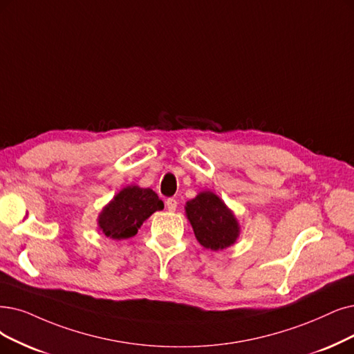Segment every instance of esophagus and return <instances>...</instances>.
I'll return each instance as SVG.
<instances>
[{"mask_svg": "<svg viewBox=\"0 0 354 354\" xmlns=\"http://www.w3.org/2000/svg\"><path fill=\"white\" fill-rule=\"evenodd\" d=\"M165 206L169 212H174L177 209V201L174 199V197H169V199H167V202H165Z\"/></svg>", "mask_w": 354, "mask_h": 354, "instance_id": "34e87169", "label": "esophagus"}]
</instances>
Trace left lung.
I'll return each mask as SVG.
<instances>
[{
	"instance_id": "left-lung-1",
	"label": "left lung",
	"mask_w": 354,
	"mask_h": 354,
	"mask_svg": "<svg viewBox=\"0 0 354 354\" xmlns=\"http://www.w3.org/2000/svg\"><path fill=\"white\" fill-rule=\"evenodd\" d=\"M186 216L196 239L207 250H223L232 245L239 236V225L232 210L212 192H201L189 201Z\"/></svg>"
}]
</instances>
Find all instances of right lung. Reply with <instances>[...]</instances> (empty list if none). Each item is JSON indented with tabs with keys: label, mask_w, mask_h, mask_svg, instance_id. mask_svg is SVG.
Masks as SVG:
<instances>
[{
	"label": "right lung",
	"mask_w": 354,
	"mask_h": 354,
	"mask_svg": "<svg viewBox=\"0 0 354 354\" xmlns=\"http://www.w3.org/2000/svg\"><path fill=\"white\" fill-rule=\"evenodd\" d=\"M164 203L151 189L128 186L122 189L98 215V228L111 239H128Z\"/></svg>",
	"instance_id": "add662e5"
}]
</instances>
